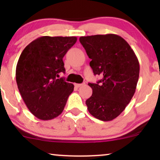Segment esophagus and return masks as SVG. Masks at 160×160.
Returning <instances> with one entry per match:
<instances>
[{
	"label": "esophagus",
	"mask_w": 160,
	"mask_h": 160,
	"mask_svg": "<svg viewBox=\"0 0 160 160\" xmlns=\"http://www.w3.org/2000/svg\"><path fill=\"white\" fill-rule=\"evenodd\" d=\"M85 84V83H82V84H75L74 85H75V87H82V86H83V85H84Z\"/></svg>",
	"instance_id": "34e87169"
}]
</instances>
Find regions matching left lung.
I'll list each match as a JSON object with an SVG mask.
<instances>
[{"label":"left lung","instance_id":"left-lung-1","mask_svg":"<svg viewBox=\"0 0 160 160\" xmlns=\"http://www.w3.org/2000/svg\"><path fill=\"white\" fill-rule=\"evenodd\" d=\"M95 75L102 78L89 83L92 95L86 100L87 109L96 119L104 122L117 118L134 95L140 65L135 52L121 36L115 34L82 36Z\"/></svg>","mask_w":160,"mask_h":160}]
</instances>
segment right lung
I'll return each instance as SVG.
<instances>
[{"label":"right lung","mask_w":160,"mask_h":160,"mask_svg":"<svg viewBox=\"0 0 160 160\" xmlns=\"http://www.w3.org/2000/svg\"><path fill=\"white\" fill-rule=\"evenodd\" d=\"M76 41L75 36H42L30 43L19 57L17 87L28 108L39 119L58 117L73 91V84L58 77L65 71L63 57Z\"/></svg>","instance_id":"add662e5"}]
</instances>
